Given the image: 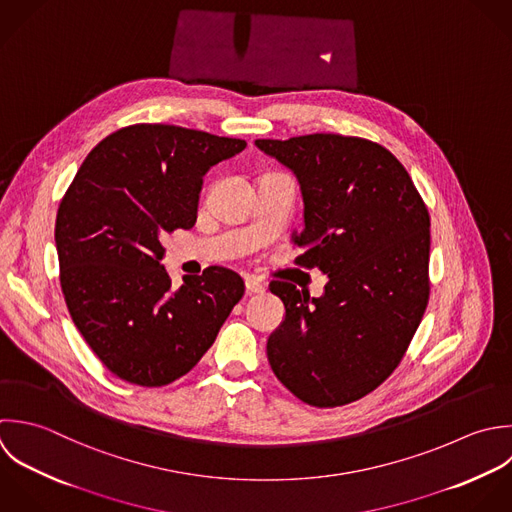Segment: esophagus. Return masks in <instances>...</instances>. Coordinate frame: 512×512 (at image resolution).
I'll return each instance as SVG.
<instances>
[{"mask_svg": "<svg viewBox=\"0 0 512 512\" xmlns=\"http://www.w3.org/2000/svg\"><path fill=\"white\" fill-rule=\"evenodd\" d=\"M245 287L249 293H263L265 281H261L259 277H245Z\"/></svg>", "mask_w": 512, "mask_h": 512, "instance_id": "1", "label": "esophagus"}]
</instances>
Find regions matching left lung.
Masks as SVG:
<instances>
[{
  "label": "left lung",
  "mask_w": 512,
  "mask_h": 512,
  "mask_svg": "<svg viewBox=\"0 0 512 512\" xmlns=\"http://www.w3.org/2000/svg\"><path fill=\"white\" fill-rule=\"evenodd\" d=\"M255 145L301 183L295 265L329 275L319 299L289 281L269 283L285 305L267 341L269 365L311 407L355 403L393 375L425 315L429 209L403 163L375 141L313 133Z\"/></svg>",
  "instance_id": "left-lung-1"
}]
</instances>
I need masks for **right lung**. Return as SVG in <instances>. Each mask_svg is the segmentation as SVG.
<instances>
[{
	"label": "right lung",
	"instance_id": "add662e5",
	"mask_svg": "<svg viewBox=\"0 0 512 512\" xmlns=\"http://www.w3.org/2000/svg\"><path fill=\"white\" fill-rule=\"evenodd\" d=\"M245 145L179 125H127L89 151L61 197L63 299L121 381L163 387L187 375L245 295L233 269L211 265L173 287L161 265L163 237L195 225L203 175Z\"/></svg>",
	"mask_w": 512,
	"mask_h": 512
}]
</instances>
